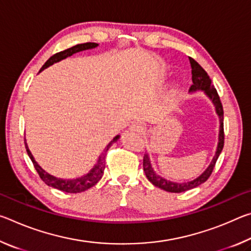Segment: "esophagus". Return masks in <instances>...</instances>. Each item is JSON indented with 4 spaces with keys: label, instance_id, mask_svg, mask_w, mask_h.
Segmentation results:
<instances>
[{
    "label": "esophagus",
    "instance_id": "34e87169",
    "mask_svg": "<svg viewBox=\"0 0 251 251\" xmlns=\"http://www.w3.org/2000/svg\"><path fill=\"white\" fill-rule=\"evenodd\" d=\"M129 130L133 131V133L139 134V133H143L144 128H143V126L139 124V123H133V124L129 126Z\"/></svg>",
    "mask_w": 251,
    "mask_h": 251
}]
</instances>
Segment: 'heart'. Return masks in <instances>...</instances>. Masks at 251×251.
I'll return each mask as SVG.
<instances>
[{
  "label": "heart",
  "mask_w": 251,
  "mask_h": 251,
  "mask_svg": "<svg viewBox=\"0 0 251 251\" xmlns=\"http://www.w3.org/2000/svg\"><path fill=\"white\" fill-rule=\"evenodd\" d=\"M173 92H174V93H176V90H174V91H173Z\"/></svg>",
  "instance_id": "b5f03b06"
}]
</instances>
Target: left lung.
Instances as JSON below:
<instances>
[{"label":"left lung","mask_w":251,"mask_h":251,"mask_svg":"<svg viewBox=\"0 0 251 251\" xmlns=\"http://www.w3.org/2000/svg\"><path fill=\"white\" fill-rule=\"evenodd\" d=\"M189 62H190V66H192V79H193V85L192 87L189 88V92L195 93L198 91L203 92L208 99L210 100V101L215 106V110L216 114H217L219 117V135H218V144H217V148H216L215 151V156L212 157V159L210 161V164L208 165V167L203 171L201 175L198 177L194 178L192 180L188 181H184V182H176V181H172L168 180L166 178L159 176L157 174L154 168L151 166V158L150 155L145 154L144 155V161H143V167H144V172H145V175L147 177V179L150 180L152 185L158 187V188L166 190V192L169 193H182L186 192V190H190L193 188H196L199 185H201L202 182H205L209 176L211 175L212 169H214L216 161H217L218 157L222 152L223 148H224V109H223V105L222 101L219 100L218 93L216 91V88L214 87V85L211 84V79L208 74L206 73V71L202 69V67L198 64V63L195 61L194 58L189 57Z\"/></svg>","instance_id":"obj_1"}]
</instances>
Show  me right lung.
<instances>
[{
    "label": "right lung",
    "mask_w": 251,
    "mask_h": 251,
    "mask_svg": "<svg viewBox=\"0 0 251 251\" xmlns=\"http://www.w3.org/2000/svg\"><path fill=\"white\" fill-rule=\"evenodd\" d=\"M99 46L97 43H91V42H88V43H83V44H77L73 46V48H70L65 50H62V52L54 54L53 56H50L48 61L45 62V64L42 66V69L40 72H42L45 69H48L49 66L53 65L54 63H57L59 61H62V59H65L66 57L72 56V55L75 54V53H78V52H82V50H92V49H95ZM121 136L117 135L114 137L112 141L108 143V145L105 147L104 151L101 152V155L99 157V159H97L96 164L93 166V168L91 169L90 172L87 174H85V175L77 177V178H73V179H63V178H57L53 175H50V174L46 173L43 168H42L39 164L36 163V160L34 159V157L32 155L31 151L28 150V146L26 142H25V147H26V151L29 156V158H31L32 163L34 165V167H35L36 172L39 173V175L41 177V179L43 180L46 185L53 187V188H56L58 190H62V192H65V193H71V194H76V193H82L85 192V190L90 189L91 187L95 186L97 182L100 180L101 176H103L104 174V169H105V156H106V152H107L108 148L113 145L114 143L117 142L118 139H120ZM26 141V139H25Z\"/></svg>",
    "instance_id": "1"
}]
</instances>
